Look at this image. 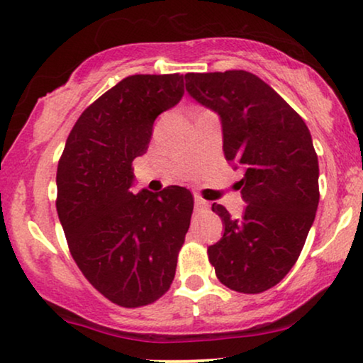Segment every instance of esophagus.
Listing matches in <instances>:
<instances>
[{
  "label": "esophagus",
  "mask_w": 363,
  "mask_h": 363,
  "mask_svg": "<svg viewBox=\"0 0 363 363\" xmlns=\"http://www.w3.org/2000/svg\"><path fill=\"white\" fill-rule=\"evenodd\" d=\"M195 208L198 211H206L210 210V203L206 200H203L201 196H195Z\"/></svg>",
  "instance_id": "obj_1"
}]
</instances>
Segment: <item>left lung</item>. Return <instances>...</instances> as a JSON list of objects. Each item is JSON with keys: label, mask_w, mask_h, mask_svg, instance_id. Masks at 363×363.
I'll use <instances>...</instances> for the list:
<instances>
[{"label": "left lung", "mask_w": 363, "mask_h": 363, "mask_svg": "<svg viewBox=\"0 0 363 363\" xmlns=\"http://www.w3.org/2000/svg\"><path fill=\"white\" fill-rule=\"evenodd\" d=\"M190 96L221 118L223 150L245 177L240 220L211 210L225 235L208 247L221 284L242 294L276 286L296 264L319 205V162L309 128L274 89L247 71L188 72Z\"/></svg>", "instance_id": "8db88e82"}]
</instances>
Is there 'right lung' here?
I'll list each match as a JSON object with an SVG mask.
<instances>
[{"label":"right lung","instance_id":"obj_1","mask_svg":"<svg viewBox=\"0 0 363 363\" xmlns=\"http://www.w3.org/2000/svg\"><path fill=\"white\" fill-rule=\"evenodd\" d=\"M183 92L180 74L122 79L81 113L57 163L56 208L69 251L104 297L128 309L170 289L190 228L186 188L132 193L133 158Z\"/></svg>","mask_w":363,"mask_h":363}]
</instances>
